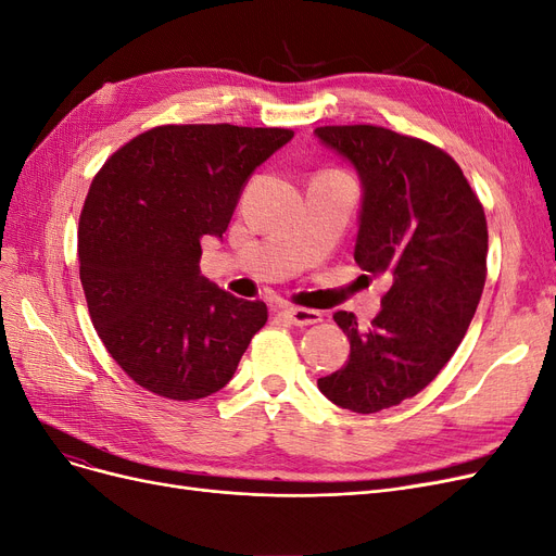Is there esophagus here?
<instances>
[{
  "label": "esophagus",
  "instance_id": "obj_1",
  "mask_svg": "<svg viewBox=\"0 0 556 556\" xmlns=\"http://www.w3.org/2000/svg\"><path fill=\"white\" fill-rule=\"evenodd\" d=\"M283 318H289L293 325L298 327H306V325H316L323 320L320 312L314 309H302V306H283L281 309Z\"/></svg>",
  "mask_w": 556,
  "mask_h": 556
}]
</instances>
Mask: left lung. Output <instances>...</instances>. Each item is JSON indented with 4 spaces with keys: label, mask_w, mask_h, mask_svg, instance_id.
<instances>
[{
    "label": "left lung",
    "mask_w": 556,
    "mask_h": 556,
    "mask_svg": "<svg viewBox=\"0 0 556 556\" xmlns=\"http://www.w3.org/2000/svg\"><path fill=\"white\" fill-rule=\"evenodd\" d=\"M314 135L359 176L357 265L392 281L368 327L334 314L351 355L318 380L334 405L371 415L417 396L460 345L485 283V213L456 160L433 143L378 126Z\"/></svg>",
    "instance_id": "1"
}]
</instances>
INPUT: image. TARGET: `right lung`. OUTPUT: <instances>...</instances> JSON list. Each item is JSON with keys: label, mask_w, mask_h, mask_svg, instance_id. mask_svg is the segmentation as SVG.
<instances>
[{"label": "right lung", "mask_w": 556, "mask_h": 556, "mask_svg": "<svg viewBox=\"0 0 556 556\" xmlns=\"http://www.w3.org/2000/svg\"><path fill=\"white\" fill-rule=\"evenodd\" d=\"M291 139L286 128L160 126L96 174L79 215V279L98 337L139 387L197 401L233 378L267 306L199 273L201 238H222L247 180Z\"/></svg>", "instance_id": "obj_1"}]
</instances>
